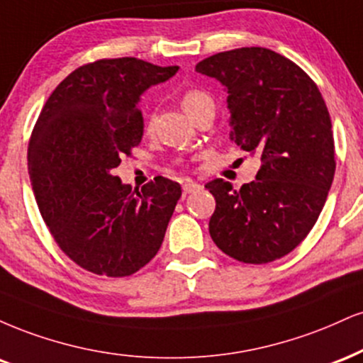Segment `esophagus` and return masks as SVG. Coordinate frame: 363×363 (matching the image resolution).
<instances>
[{"label":"esophagus","mask_w":363,"mask_h":363,"mask_svg":"<svg viewBox=\"0 0 363 363\" xmlns=\"http://www.w3.org/2000/svg\"><path fill=\"white\" fill-rule=\"evenodd\" d=\"M200 189H202V185L197 182H191V180H186L185 183H183V194H191V191H199Z\"/></svg>","instance_id":"1"}]
</instances>
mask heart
Here are the masks:
<instances>
[{
    "label": "heart",
    "instance_id": "b5f03b06",
    "mask_svg": "<svg viewBox=\"0 0 363 363\" xmlns=\"http://www.w3.org/2000/svg\"><path fill=\"white\" fill-rule=\"evenodd\" d=\"M212 100L207 93L200 91V89H189V91L183 93L182 96V106L189 117L191 118L200 108H203L206 105H211Z\"/></svg>",
    "mask_w": 363,
    "mask_h": 363
}]
</instances>
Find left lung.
<instances>
[{
  "mask_svg": "<svg viewBox=\"0 0 363 363\" xmlns=\"http://www.w3.org/2000/svg\"><path fill=\"white\" fill-rule=\"evenodd\" d=\"M195 71L228 91L229 138L259 157L257 180L234 190L208 182L216 211L208 233L242 263L274 262L301 245L316 224L335 177V140L314 81L291 59L263 47L211 55Z\"/></svg>",
  "mask_w": 363,
  "mask_h": 363,
  "instance_id": "1",
  "label": "left lung"
}]
</instances>
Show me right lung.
Segmentation results:
<instances>
[{
  "label": "right lung",
  "instance_id": "1",
  "mask_svg": "<svg viewBox=\"0 0 363 363\" xmlns=\"http://www.w3.org/2000/svg\"><path fill=\"white\" fill-rule=\"evenodd\" d=\"M178 69L101 59L72 71L38 115L28 144L37 206L59 248L84 270L132 275L161 248L180 183L156 177L134 195L113 168L143 139L140 95Z\"/></svg>",
  "mask_w": 363,
  "mask_h": 363
}]
</instances>
